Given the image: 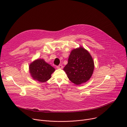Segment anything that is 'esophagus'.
<instances>
[{
	"instance_id": "obj_1",
	"label": "esophagus",
	"mask_w": 127,
	"mask_h": 127,
	"mask_svg": "<svg viewBox=\"0 0 127 127\" xmlns=\"http://www.w3.org/2000/svg\"><path fill=\"white\" fill-rule=\"evenodd\" d=\"M57 68L58 69H62L63 68V66L62 65H59L57 66Z\"/></svg>"
}]
</instances>
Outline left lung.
I'll use <instances>...</instances> for the list:
<instances>
[{"instance_id":"1","label":"left lung","mask_w":127,"mask_h":127,"mask_svg":"<svg viewBox=\"0 0 127 127\" xmlns=\"http://www.w3.org/2000/svg\"><path fill=\"white\" fill-rule=\"evenodd\" d=\"M94 69V64L90 53L82 47L72 50L68 63L63 68L70 80L77 85L88 81Z\"/></svg>"}]
</instances>
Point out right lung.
<instances>
[{
    "mask_svg": "<svg viewBox=\"0 0 127 127\" xmlns=\"http://www.w3.org/2000/svg\"><path fill=\"white\" fill-rule=\"evenodd\" d=\"M30 73L33 79L40 82H45L51 78L55 69L43 59H37L29 65Z\"/></svg>",
    "mask_w": 127,
    "mask_h": 127,
    "instance_id": "right-lung-1",
    "label": "right lung"
}]
</instances>
